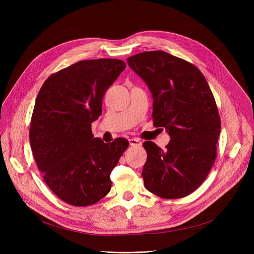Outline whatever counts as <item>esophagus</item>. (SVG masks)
Instances as JSON below:
<instances>
[{
    "mask_svg": "<svg viewBox=\"0 0 254 254\" xmlns=\"http://www.w3.org/2000/svg\"><path fill=\"white\" fill-rule=\"evenodd\" d=\"M128 141H129L130 146H140V144H141V141H140L138 138H136V137L129 138Z\"/></svg>",
    "mask_w": 254,
    "mask_h": 254,
    "instance_id": "34e87169",
    "label": "esophagus"
}]
</instances>
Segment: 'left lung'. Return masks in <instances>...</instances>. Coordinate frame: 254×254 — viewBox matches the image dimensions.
Returning <instances> with one entry per match:
<instances>
[{"mask_svg": "<svg viewBox=\"0 0 254 254\" xmlns=\"http://www.w3.org/2000/svg\"><path fill=\"white\" fill-rule=\"evenodd\" d=\"M127 60L152 92L154 126L171 136L165 150L152 140L142 143L144 187L164 199L186 197L204 182L217 157L221 123L213 93L195 65L165 51Z\"/></svg>", "mask_w": 254, "mask_h": 254, "instance_id": "8db88e82", "label": "left lung"}]
</instances>
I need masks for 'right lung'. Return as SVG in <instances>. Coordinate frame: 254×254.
<instances>
[{
	"label": "right lung",
	"mask_w": 254,
	"mask_h": 254,
	"mask_svg": "<svg viewBox=\"0 0 254 254\" xmlns=\"http://www.w3.org/2000/svg\"><path fill=\"white\" fill-rule=\"evenodd\" d=\"M126 68L120 59L82 60L43 83L30 124L32 153L49 189L65 203L86 207L112 188L111 173L128 147L123 137L104 143L91 124L102 98Z\"/></svg>",
	"instance_id": "add662e5"
}]
</instances>
